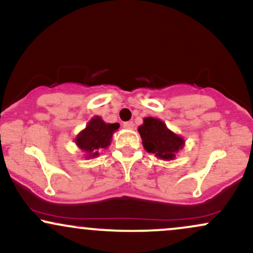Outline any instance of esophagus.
Returning a JSON list of instances; mask_svg holds the SVG:
<instances>
[{
    "label": "esophagus",
    "mask_w": 253,
    "mask_h": 253,
    "mask_svg": "<svg viewBox=\"0 0 253 253\" xmlns=\"http://www.w3.org/2000/svg\"><path fill=\"white\" fill-rule=\"evenodd\" d=\"M124 128H126V129H133L134 128V124L132 123V121H127V123H124Z\"/></svg>",
    "instance_id": "1"
}]
</instances>
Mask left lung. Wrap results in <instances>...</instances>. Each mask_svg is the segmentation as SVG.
<instances>
[{
  "label": "left lung",
  "instance_id": "1",
  "mask_svg": "<svg viewBox=\"0 0 253 253\" xmlns=\"http://www.w3.org/2000/svg\"><path fill=\"white\" fill-rule=\"evenodd\" d=\"M138 132L143 140L144 149L163 161H173L179 150L184 147V139L167 127L158 118H145Z\"/></svg>",
  "mask_w": 253,
  "mask_h": 253
}]
</instances>
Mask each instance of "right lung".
Returning <instances> with one entry per match:
<instances>
[{
    "instance_id": "right-lung-1",
    "label": "right lung",
    "mask_w": 253,
    "mask_h": 253,
    "mask_svg": "<svg viewBox=\"0 0 253 253\" xmlns=\"http://www.w3.org/2000/svg\"><path fill=\"white\" fill-rule=\"evenodd\" d=\"M119 127V124H107L101 117H94L90 119L85 128L78 133L75 143L78 149L84 152V158H96L100 155V151L109 146L113 134Z\"/></svg>"
}]
</instances>
